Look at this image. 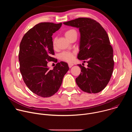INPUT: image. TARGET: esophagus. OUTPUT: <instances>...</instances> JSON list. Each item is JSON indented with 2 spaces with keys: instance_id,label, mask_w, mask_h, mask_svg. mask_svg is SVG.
Wrapping results in <instances>:
<instances>
[{
  "instance_id": "esophagus-1",
  "label": "esophagus",
  "mask_w": 132,
  "mask_h": 132,
  "mask_svg": "<svg viewBox=\"0 0 132 132\" xmlns=\"http://www.w3.org/2000/svg\"><path fill=\"white\" fill-rule=\"evenodd\" d=\"M73 65V63H68V66L69 68H71Z\"/></svg>"
}]
</instances>
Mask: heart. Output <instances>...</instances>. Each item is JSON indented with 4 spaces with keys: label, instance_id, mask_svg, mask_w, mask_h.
<instances>
[{
    "label": "heart",
    "instance_id": "1",
    "mask_svg": "<svg viewBox=\"0 0 132 132\" xmlns=\"http://www.w3.org/2000/svg\"><path fill=\"white\" fill-rule=\"evenodd\" d=\"M75 34H77L76 31L73 29H70L66 31L65 33V35L66 38L69 40ZM53 45L54 47L56 46V40L54 39L53 41ZM60 58L63 61L66 62H71L74 58V53L69 52H64L60 54Z\"/></svg>",
    "mask_w": 132,
    "mask_h": 132
}]
</instances>
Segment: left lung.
Masks as SVG:
<instances>
[{
    "mask_svg": "<svg viewBox=\"0 0 132 132\" xmlns=\"http://www.w3.org/2000/svg\"><path fill=\"white\" fill-rule=\"evenodd\" d=\"M76 27L80 33L79 52L77 58L88 65L81 64V73L76 78L78 87L84 92L96 93L103 90L109 83L113 71V51L108 35L96 20L79 18L63 23Z\"/></svg>",
    "mask_w": 132,
    "mask_h": 132,
    "instance_id": "8db88e82",
    "label": "left lung"
}]
</instances>
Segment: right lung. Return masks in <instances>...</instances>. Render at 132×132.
<instances>
[{"label": "right lung", "instance_id": "add662e5", "mask_svg": "<svg viewBox=\"0 0 132 132\" xmlns=\"http://www.w3.org/2000/svg\"><path fill=\"white\" fill-rule=\"evenodd\" d=\"M62 25L52 22L37 24L24 35L20 44L19 61L23 81L40 97H51L57 92L69 70L68 64L64 62L57 63L52 70L47 66L50 61L57 62L52 57L54 55L52 36Z\"/></svg>", "mask_w": 132, "mask_h": 132}]
</instances>
